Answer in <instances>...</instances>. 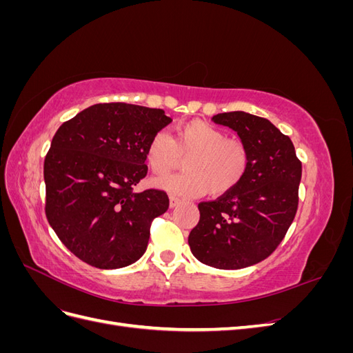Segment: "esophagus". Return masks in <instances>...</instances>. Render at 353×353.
Returning <instances> with one entry per match:
<instances>
[{
	"instance_id": "esophagus-1",
	"label": "esophagus",
	"mask_w": 353,
	"mask_h": 353,
	"mask_svg": "<svg viewBox=\"0 0 353 353\" xmlns=\"http://www.w3.org/2000/svg\"><path fill=\"white\" fill-rule=\"evenodd\" d=\"M178 205H181V199H178V197H175V196H170V199H169V206L170 208H176Z\"/></svg>"
}]
</instances>
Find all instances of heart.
<instances>
[{
  "label": "heart",
  "instance_id": "1",
  "mask_svg": "<svg viewBox=\"0 0 353 353\" xmlns=\"http://www.w3.org/2000/svg\"><path fill=\"white\" fill-rule=\"evenodd\" d=\"M187 157L185 172L156 181V187L170 194L199 197L221 196L237 187L249 169L248 147L237 138H227L219 128L191 121L175 128L174 138L165 131L148 141L145 159L152 172L165 176Z\"/></svg>",
  "mask_w": 353,
  "mask_h": 353
}]
</instances>
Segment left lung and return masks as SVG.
<instances>
[{
	"instance_id": "1",
	"label": "left lung",
	"mask_w": 353,
	"mask_h": 353,
	"mask_svg": "<svg viewBox=\"0 0 353 353\" xmlns=\"http://www.w3.org/2000/svg\"><path fill=\"white\" fill-rule=\"evenodd\" d=\"M212 121L237 132L248 147L249 169L228 193L200 203V219L188 244L201 263L213 268H248L268 258L290 228L302 163L290 138L268 119L228 112Z\"/></svg>"
}]
</instances>
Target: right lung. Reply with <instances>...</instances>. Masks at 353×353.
I'll return each mask as SVG.
<instances>
[{"label":"right lung","mask_w":353,"mask_h":353,"mask_svg":"<svg viewBox=\"0 0 353 353\" xmlns=\"http://www.w3.org/2000/svg\"><path fill=\"white\" fill-rule=\"evenodd\" d=\"M172 119L162 109L94 104L63 123L44 162L46 215L66 248L91 266L117 270L144 254L165 191L134 193L147 175L152 137Z\"/></svg>","instance_id":"1"}]
</instances>
